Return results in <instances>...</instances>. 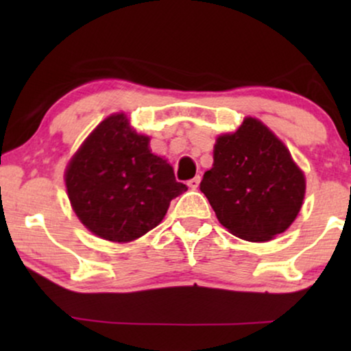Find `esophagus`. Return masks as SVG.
<instances>
[{"instance_id":"obj_1","label":"esophagus","mask_w":351,"mask_h":351,"mask_svg":"<svg viewBox=\"0 0 351 351\" xmlns=\"http://www.w3.org/2000/svg\"><path fill=\"white\" fill-rule=\"evenodd\" d=\"M199 182H201V177L196 176V177H193V179L189 180V186L191 190H196L199 186Z\"/></svg>"}]
</instances>
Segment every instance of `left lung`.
I'll list each match as a JSON object with an SVG mask.
<instances>
[{
  "instance_id": "left-lung-1",
  "label": "left lung",
  "mask_w": 351,
  "mask_h": 351,
  "mask_svg": "<svg viewBox=\"0 0 351 351\" xmlns=\"http://www.w3.org/2000/svg\"><path fill=\"white\" fill-rule=\"evenodd\" d=\"M199 190L219 222L234 237L268 241L294 222L305 196V176L285 143L262 121L244 118L219 136L214 165Z\"/></svg>"
}]
</instances>
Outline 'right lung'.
I'll use <instances>...</instances> for the list:
<instances>
[{"mask_svg":"<svg viewBox=\"0 0 351 351\" xmlns=\"http://www.w3.org/2000/svg\"><path fill=\"white\" fill-rule=\"evenodd\" d=\"M148 143L150 137L134 131L126 114L114 113L89 134L66 166L71 208L99 238L129 243L143 237L186 191Z\"/></svg>","mask_w":351,"mask_h":351,"instance_id":"obj_1","label":"right lung"}]
</instances>
